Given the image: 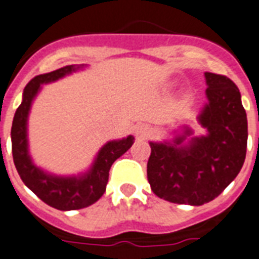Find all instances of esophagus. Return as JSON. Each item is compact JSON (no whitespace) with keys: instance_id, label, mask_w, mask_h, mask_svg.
<instances>
[{"instance_id":"34e87169","label":"esophagus","mask_w":259,"mask_h":259,"mask_svg":"<svg viewBox=\"0 0 259 259\" xmlns=\"http://www.w3.org/2000/svg\"><path fill=\"white\" fill-rule=\"evenodd\" d=\"M137 134L141 135V137H146L148 135V130L146 128H139V130H137Z\"/></svg>"}]
</instances>
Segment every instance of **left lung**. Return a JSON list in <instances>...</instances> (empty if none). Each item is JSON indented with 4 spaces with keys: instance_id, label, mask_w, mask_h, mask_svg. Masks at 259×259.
I'll return each instance as SVG.
<instances>
[{
    "instance_id": "obj_1",
    "label": "left lung",
    "mask_w": 259,
    "mask_h": 259,
    "mask_svg": "<svg viewBox=\"0 0 259 259\" xmlns=\"http://www.w3.org/2000/svg\"><path fill=\"white\" fill-rule=\"evenodd\" d=\"M208 103L199 121L205 137L188 146L178 137L172 143L150 142L148 181L153 193L169 203L203 205L218 197L237 177L247 150V114L240 91L226 75L205 73ZM189 135L190 130H186Z\"/></svg>"
}]
</instances>
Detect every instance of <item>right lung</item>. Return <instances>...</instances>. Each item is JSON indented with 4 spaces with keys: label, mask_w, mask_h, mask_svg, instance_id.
Wrapping results in <instances>:
<instances>
[{
    "label": "right lung",
    "mask_w": 259,
    "mask_h": 259,
    "mask_svg": "<svg viewBox=\"0 0 259 259\" xmlns=\"http://www.w3.org/2000/svg\"><path fill=\"white\" fill-rule=\"evenodd\" d=\"M77 69H80V66H65L47 74L35 75L33 80H30L29 84L24 87L23 101L15 113L11 130L13 163L24 185L44 203L62 211L84 208L101 199L106 190L111 164L127 152L134 143L132 135L121 141H111L106 143L101 149V152L98 153V157L95 158L92 168L81 177H54L45 174L34 165L27 152L26 127L31 102L34 96L37 95L41 84L62 78L63 75Z\"/></svg>",
    "instance_id": "right-lung-1"
}]
</instances>
